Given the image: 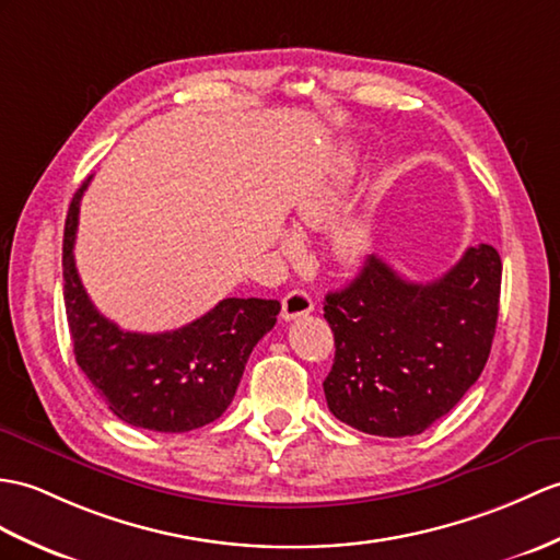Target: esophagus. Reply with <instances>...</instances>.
Returning a JSON list of instances; mask_svg holds the SVG:
<instances>
[{"label":"esophagus","mask_w":560,"mask_h":560,"mask_svg":"<svg viewBox=\"0 0 560 560\" xmlns=\"http://www.w3.org/2000/svg\"><path fill=\"white\" fill-rule=\"evenodd\" d=\"M312 310H315V303H312L310 293L303 291V289H295L291 293H285V298L281 301V317L283 319H295V317L310 315Z\"/></svg>","instance_id":"esophagus-1"}]
</instances>
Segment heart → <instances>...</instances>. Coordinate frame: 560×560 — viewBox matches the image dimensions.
Returning <instances> with one entry per match:
<instances>
[{"label":"heart","instance_id":"obj_1","mask_svg":"<svg viewBox=\"0 0 560 560\" xmlns=\"http://www.w3.org/2000/svg\"><path fill=\"white\" fill-rule=\"evenodd\" d=\"M327 202L324 200H310L301 207V221L305 224H319V221L327 217ZM285 248H293V241H285ZM368 248V231L360 224H348L339 233H336V253L343 259H358Z\"/></svg>","mask_w":560,"mask_h":560}]
</instances>
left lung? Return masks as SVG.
<instances>
[{
	"instance_id": "left-lung-1",
	"label": "left lung",
	"mask_w": 560,
	"mask_h": 560,
	"mask_svg": "<svg viewBox=\"0 0 560 560\" xmlns=\"http://www.w3.org/2000/svg\"><path fill=\"white\" fill-rule=\"evenodd\" d=\"M501 257L482 243L444 277L415 283L370 255L346 289L324 298L334 418L374 436H412L456 406L482 374L499 319Z\"/></svg>"
}]
</instances>
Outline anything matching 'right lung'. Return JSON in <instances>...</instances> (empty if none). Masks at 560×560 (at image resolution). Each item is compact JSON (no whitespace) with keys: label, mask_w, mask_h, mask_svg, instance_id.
Masks as SVG:
<instances>
[{"label":"right lung","mask_w":560,"mask_h":560,"mask_svg":"<svg viewBox=\"0 0 560 560\" xmlns=\"http://www.w3.org/2000/svg\"><path fill=\"white\" fill-rule=\"evenodd\" d=\"M88 180L71 200L61 257L78 368L116 418L133 427L180 434L214 422L236 396L253 348L277 324L281 303L224 298L207 315L174 331L119 329L88 298L73 259Z\"/></svg>","instance_id":"right-lung-1"}]
</instances>
